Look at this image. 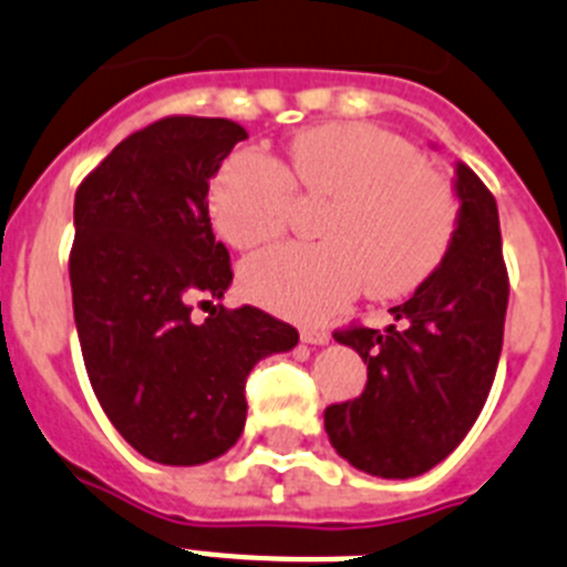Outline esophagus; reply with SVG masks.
<instances>
[{"label": "esophagus", "mask_w": 567, "mask_h": 567, "mask_svg": "<svg viewBox=\"0 0 567 567\" xmlns=\"http://www.w3.org/2000/svg\"><path fill=\"white\" fill-rule=\"evenodd\" d=\"M302 342L305 344H328L331 342V333L324 328H302Z\"/></svg>", "instance_id": "esophagus-1"}]
</instances>
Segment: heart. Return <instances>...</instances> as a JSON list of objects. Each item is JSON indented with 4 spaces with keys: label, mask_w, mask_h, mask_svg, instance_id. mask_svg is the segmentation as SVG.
Segmentation results:
<instances>
[{
    "label": "heart",
    "mask_w": 567,
    "mask_h": 567,
    "mask_svg": "<svg viewBox=\"0 0 567 567\" xmlns=\"http://www.w3.org/2000/svg\"><path fill=\"white\" fill-rule=\"evenodd\" d=\"M331 199L322 245H279L248 259L243 290L279 317L317 322L359 290L391 299L420 288L456 234V196L400 136L333 122L290 140L288 162L239 151L208 188L214 228L234 248L270 243L288 225L293 190Z\"/></svg>",
    "instance_id": "obj_1"
}]
</instances>
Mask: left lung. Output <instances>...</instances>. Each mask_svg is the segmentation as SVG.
<instances>
[{
  "instance_id": "obj_1",
  "label": "left lung",
  "mask_w": 567,
  "mask_h": 567,
  "mask_svg": "<svg viewBox=\"0 0 567 567\" xmlns=\"http://www.w3.org/2000/svg\"><path fill=\"white\" fill-rule=\"evenodd\" d=\"M456 234L445 259L379 333H333L368 365L357 400L324 411L342 460L382 480H411L440 465L488 400L508 311L499 210L480 176L456 162Z\"/></svg>"
}]
</instances>
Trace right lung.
<instances>
[{
	"instance_id": "add662e5",
	"label": "right lung",
	"mask_w": 567,
	"mask_h": 567,
	"mask_svg": "<svg viewBox=\"0 0 567 567\" xmlns=\"http://www.w3.org/2000/svg\"><path fill=\"white\" fill-rule=\"evenodd\" d=\"M248 131L230 120L167 116L102 159L73 202V319L87 377L122 440L159 465H205L243 436L245 379L297 348L288 322L216 305L234 282L216 243L208 182Z\"/></svg>"
}]
</instances>
